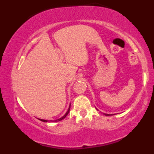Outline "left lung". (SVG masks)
<instances>
[{
  "label": "left lung",
  "mask_w": 154,
  "mask_h": 154,
  "mask_svg": "<svg viewBox=\"0 0 154 154\" xmlns=\"http://www.w3.org/2000/svg\"><path fill=\"white\" fill-rule=\"evenodd\" d=\"M103 114L106 116H110V114Z\"/></svg>",
  "instance_id": "1"
}]
</instances>
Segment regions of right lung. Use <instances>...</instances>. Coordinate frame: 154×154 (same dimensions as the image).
Wrapping results in <instances>:
<instances>
[{"label":"right lung","instance_id":"right-lung-1","mask_svg":"<svg viewBox=\"0 0 154 154\" xmlns=\"http://www.w3.org/2000/svg\"><path fill=\"white\" fill-rule=\"evenodd\" d=\"M69 110H70V105H69V107L68 110H67V111L66 112V114H65L64 115H63V116H62V117L60 118V119H56V120H54V122H59V121H61V120H62V119H64V118L66 117V116H67V114H69ZM38 119L40 120V121H42V122H48V120H45V119ZM51 121H52V120H51Z\"/></svg>","mask_w":154,"mask_h":154}]
</instances>
